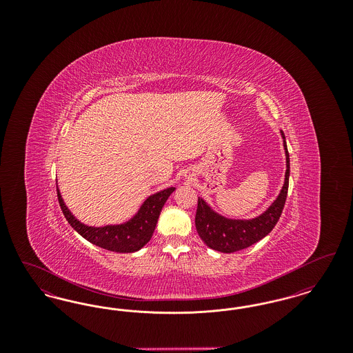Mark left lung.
Returning <instances> with one entry per match:
<instances>
[{"label":"left lung","mask_w":353,"mask_h":353,"mask_svg":"<svg viewBox=\"0 0 353 353\" xmlns=\"http://www.w3.org/2000/svg\"><path fill=\"white\" fill-rule=\"evenodd\" d=\"M281 134L283 137L285 153V184L276 200L262 214L250 219H226L214 212L205 200L199 197L194 221L196 229L202 241L210 249L221 252H239L265 238L276 225L285 208L290 177V156L287 151L285 134Z\"/></svg>","instance_id":"left-lung-1"}]
</instances>
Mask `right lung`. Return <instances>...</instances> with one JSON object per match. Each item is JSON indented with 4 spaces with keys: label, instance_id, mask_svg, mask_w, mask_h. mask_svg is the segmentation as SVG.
<instances>
[{
    "label": "right lung",
    "instance_id": "right-lung-1",
    "mask_svg": "<svg viewBox=\"0 0 353 353\" xmlns=\"http://www.w3.org/2000/svg\"><path fill=\"white\" fill-rule=\"evenodd\" d=\"M176 188L170 186L164 190H160L150 196L134 217L127 222L119 225H105V226H88L84 225L79 219L68 210L66 203L63 201L61 192L57 186L58 201L65 217L74 228L75 232L83 236L88 242L99 246L101 249L115 252H134L140 250L144 245L151 239L159 216L164 203L168 200L169 196L174 192Z\"/></svg>",
    "mask_w": 353,
    "mask_h": 353
}]
</instances>
